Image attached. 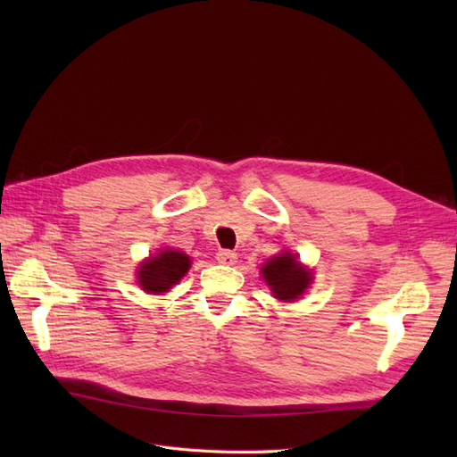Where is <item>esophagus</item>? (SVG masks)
<instances>
[{"label": "esophagus", "mask_w": 457, "mask_h": 457, "mask_svg": "<svg viewBox=\"0 0 457 457\" xmlns=\"http://www.w3.org/2000/svg\"><path fill=\"white\" fill-rule=\"evenodd\" d=\"M217 261L220 262V265H234V262H237V253L230 250H220L217 253Z\"/></svg>", "instance_id": "34e87169"}]
</instances>
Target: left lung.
Returning a JSON list of instances; mask_svg holds the SVG:
<instances>
[{
    "label": "left lung",
    "mask_w": 457,
    "mask_h": 457,
    "mask_svg": "<svg viewBox=\"0 0 457 457\" xmlns=\"http://www.w3.org/2000/svg\"><path fill=\"white\" fill-rule=\"evenodd\" d=\"M262 278L270 286L274 297L282 301H295L311 284V272L299 265L292 253L272 257L262 267Z\"/></svg>",
    "instance_id": "8db88e82"
}]
</instances>
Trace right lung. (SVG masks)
Returning a JSON list of instances; mask_svg holds the SVG:
<instances>
[{
  "label": "right lung",
  "instance_id": "1",
  "mask_svg": "<svg viewBox=\"0 0 457 457\" xmlns=\"http://www.w3.org/2000/svg\"><path fill=\"white\" fill-rule=\"evenodd\" d=\"M190 269V259L188 255L175 252V250H165L145 261L139 267V284L148 294H163L177 284L187 274Z\"/></svg>",
  "mask_w": 457,
  "mask_h": 457
}]
</instances>
